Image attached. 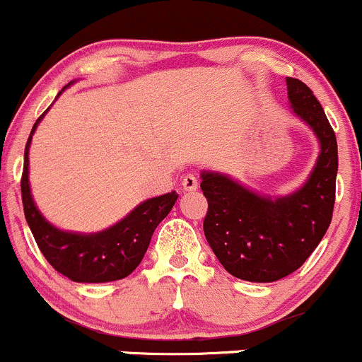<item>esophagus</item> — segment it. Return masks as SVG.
<instances>
[{
    "mask_svg": "<svg viewBox=\"0 0 362 362\" xmlns=\"http://www.w3.org/2000/svg\"><path fill=\"white\" fill-rule=\"evenodd\" d=\"M197 187H199L197 178L190 175V173H187V175L182 178V189H184L185 192H194V190H197Z\"/></svg>",
    "mask_w": 362,
    "mask_h": 362,
    "instance_id": "1",
    "label": "esophagus"
}]
</instances>
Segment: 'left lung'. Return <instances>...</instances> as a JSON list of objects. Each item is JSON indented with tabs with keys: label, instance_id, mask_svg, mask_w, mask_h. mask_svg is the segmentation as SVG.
Here are the masks:
<instances>
[{
	"label": "left lung",
	"instance_id": "1",
	"mask_svg": "<svg viewBox=\"0 0 362 362\" xmlns=\"http://www.w3.org/2000/svg\"><path fill=\"white\" fill-rule=\"evenodd\" d=\"M294 115L317 136L320 153L300 189L262 195L224 173L201 172L207 199L204 235L231 276L274 282L300 269L322 242L332 221L339 156L335 132L308 86L286 78Z\"/></svg>",
	"mask_w": 362,
	"mask_h": 362
}]
</instances>
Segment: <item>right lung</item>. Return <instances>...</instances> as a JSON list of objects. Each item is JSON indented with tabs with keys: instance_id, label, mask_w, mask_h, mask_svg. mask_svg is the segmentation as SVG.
<instances>
[{
	"instance_id": "right-lung-1",
	"label": "right lung",
	"mask_w": 362,
	"mask_h": 362,
	"mask_svg": "<svg viewBox=\"0 0 362 362\" xmlns=\"http://www.w3.org/2000/svg\"><path fill=\"white\" fill-rule=\"evenodd\" d=\"M68 86H64L57 97ZM47 110L37 119L25 146L22 175L25 219L42 255L62 276L69 277L74 282H110L124 279L141 264L151 242L153 231L172 211L178 194L172 190L168 194L148 199L136 206L114 226L97 233H76V231H64L56 228L37 209L28 182V149H30L32 136Z\"/></svg>"
}]
</instances>
